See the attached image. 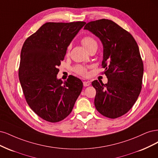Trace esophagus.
Returning a JSON list of instances; mask_svg holds the SVG:
<instances>
[{"instance_id":"obj_1","label":"esophagus","mask_w":158,"mask_h":158,"mask_svg":"<svg viewBox=\"0 0 158 158\" xmlns=\"http://www.w3.org/2000/svg\"><path fill=\"white\" fill-rule=\"evenodd\" d=\"M90 85V83L89 81H84V82H83V86H88Z\"/></svg>"}]
</instances>
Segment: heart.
I'll return each mask as SVG.
<instances>
[{"mask_svg":"<svg viewBox=\"0 0 158 158\" xmlns=\"http://www.w3.org/2000/svg\"><path fill=\"white\" fill-rule=\"evenodd\" d=\"M81 42L89 52L93 48H96L98 47V44H97V42H96V40L91 36H85L83 37L81 39ZM70 49H71V45H69L67 48L68 53L69 52ZM73 69L76 73L81 75L86 76L87 75V71H86V69L82 65H76Z\"/></svg>","mask_w":158,"mask_h":158,"instance_id":"obj_1","label":"heart"}]
</instances>
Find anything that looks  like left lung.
I'll use <instances>...</instances> for the list:
<instances>
[{"label": "left lung", "instance_id": "left-lung-1", "mask_svg": "<svg viewBox=\"0 0 158 158\" xmlns=\"http://www.w3.org/2000/svg\"><path fill=\"white\" fill-rule=\"evenodd\" d=\"M84 29L103 44L102 68L108 83L95 80L94 105L102 115L118 118L131 110L142 89L144 65L136 40L128 31L110 19L90 22Z\"/></svg>", "mask_w": 158, "mask_h": 158}]
</instances>
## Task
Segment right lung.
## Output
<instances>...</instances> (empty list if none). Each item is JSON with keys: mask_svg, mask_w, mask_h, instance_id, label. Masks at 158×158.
<instances>
[{"mask_svg": "<svg viewBox=\"0 0 158 158\" xmlns=\"http://www.w3.org/2000/svg\"><path fill=\"white\" fill-rule=\"evenodd\" d=\"M86 23L47 22L29 37L20 55L19 79L31 109L45 121L56 123L72 112L83 89L81 79H57L67 48Z\"/></svg>", "mask_w": 158, "mask_h": 158, "instance_id": "add662e5", "label": "right lung"}]
</instances>
